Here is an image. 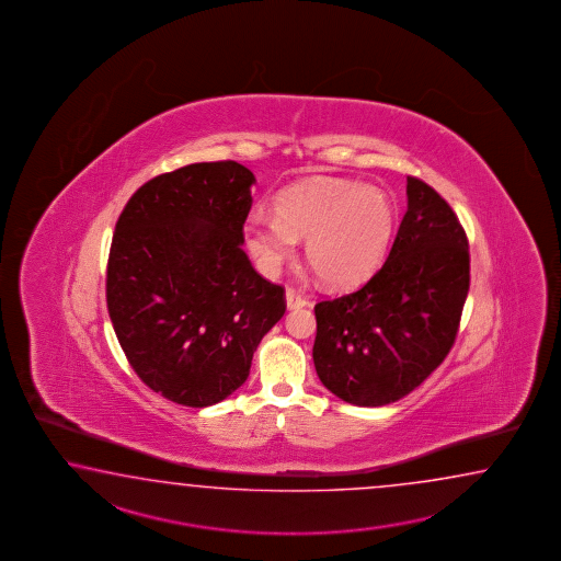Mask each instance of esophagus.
<instances>
[{"label":"esophagus","mask_w":561,"mask_h":561,"mask_svg":"<svg viewBox=\"0 0 561 561\" xmlns=\"http://www.w3.org/2000/svg\"><path fill=\"white\" fill-rule=\"evenodd\" d=\"M309 305V298L297 293L295 288H286V309H302Z\"/></svg>","instance_id":"obj_1"}]
</instances>
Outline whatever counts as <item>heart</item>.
<instances>
[{"mask_svg": "<svg viewBox=\"0 0 561 561\" xmlns=\"http://www.w3.org/2000/svg\"><path fill=\"white\" fill-rule=\"evenodd\" d=\"M394 228L387 192L353 180L312 179L283 192L275 216L254 213L244 242L259 268L276 275L295 256L298 239L324 285L348 288L367 280L381 264Z\"/></svg>", "mask_w": 561, "mask_h": 561, "instance_id": "1", "label": "heart"}]
</instances>
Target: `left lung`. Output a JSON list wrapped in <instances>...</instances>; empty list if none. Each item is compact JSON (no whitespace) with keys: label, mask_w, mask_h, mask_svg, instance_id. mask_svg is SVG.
I'll return each instance as SVG.
<instances>
[{"label":"left lung","mask_w":561,"mask_h":561,"mask_svg":"<svg viewBox=\"0 0 561 561\" xmlns=\"http://www.w3.org/2000/svg\"><path fill=\"white\" fill-rule=\"evenodd\" d=\"M467 290L466 230L430 184L407 176V213L381 271L314 307L322 385L351 405L403 399L451 351Z\"/></svg>","instance_id":"8db88e82"}]
</instances>
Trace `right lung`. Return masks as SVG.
I'll return each instance as SVG.
<instances>
[{"label": "right lung", "mask_w": 561, "mask_h": 561, "mask_svg": "<svg viewBox=\"0 0 561 561\" xmlns=\"http://www.w3.org/2000/svg\"><path fill=\"white\" fill-rule=\"evenodd\" d=\"M252 184L254 174L234 160L188 164L148 180L116 222L110 319L131 369L179 405H215L234 393L285 314V288L242 251Z\"/></svg>", "instance_id": "right-lung-1"}]
</instances>
